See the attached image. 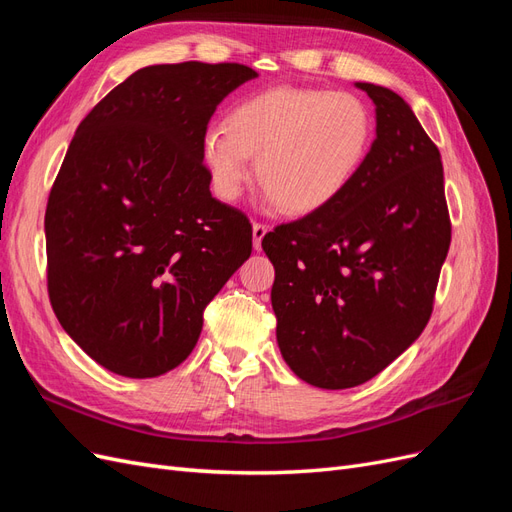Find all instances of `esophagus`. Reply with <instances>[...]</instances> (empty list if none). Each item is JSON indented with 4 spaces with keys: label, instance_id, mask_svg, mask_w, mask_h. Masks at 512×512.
I'll return each mask as SVG.
<instances>
[{
    "label": "esophagus",
    "instance_id": "34e87169",
    "mask_svg": "<svg viewBox=\"0 0 512 512\" xmlns=\"http://www.w3.org/2000/svg\"><path fill=\"white\" fill-rule=\"evenodd\" d=\"M267 232H269V226H267V224L254 222V226H252V235H254V250H260V247H262V239H265Z\"/></svg>",
    "mask_w": 512,
    "mask_h": 512
}]
</instances>
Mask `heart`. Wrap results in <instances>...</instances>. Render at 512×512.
Returning a JSON list of instances; mask_svg holds the SVG:
<instances>
[{"label":"heart","mask_w":512,"mask_h":512,"mask_svg":"<svg viewBox=\"0 0 512 512\" xmlns=\"http://www.w3.org/2000/svg\"><path fill=\"white\" fill-rule=\"evenodd\" d=\"M374 143V115L350 91L271 87L230 108L226 126L203 138L213 188L235 200L252 177L288 213L333 205L363 170Z\"/></svg>","instance_id":"heart-1"}]
</instances>
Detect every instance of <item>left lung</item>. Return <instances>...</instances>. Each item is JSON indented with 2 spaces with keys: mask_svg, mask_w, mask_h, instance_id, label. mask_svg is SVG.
I'll return each mask as SVG.
<instances>
[{
  "mask_svg": "<svg viewBox=\"0 0 512 512\" xmlns=\"http://www.w3.org/2000/svg\"><path fill=\"white\" fill-rule=\"evenodd\" d=\"M376 104V141L333 205L275 226L271 303L288 367L320 389L359 386L423 333L451 245L436 143L395 91Z\"/></svg>",
  "mask_w": 512,
  "mask_h": 512,
  "instance_id": "1",
  "label": "left lung"
}]
</instances>
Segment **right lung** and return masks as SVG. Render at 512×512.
Segmentation results:
<instances>
[{"label": "right lung", "mask_w": 512, "mask_h": 512, "mask_svg": "<svg viewBox=\"0 0 512 512\" xmlns=\"http://www.w3.org/2000/svg\"><path fill=\"white\" fill-rule=\"evenodd\" d=\"M243 64L149 66L79 123L44 215L46 288L64 331L126 378L194 350L203 312L252 254L247 215L211 196L203 138Z\"/></svg>", "instance_id": "right-lung-1"}]
</instances>
